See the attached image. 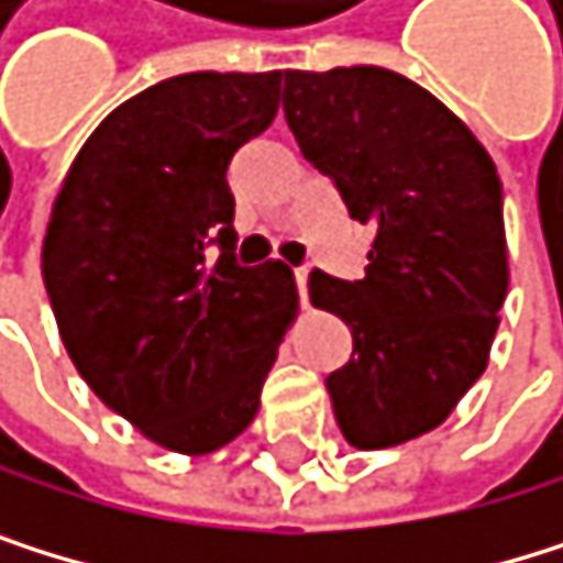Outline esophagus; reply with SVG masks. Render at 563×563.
<instances>
[{
	"mask_svg": "<svg viewBox=\"0 0 563 563\" xmlns=\"http://www.w3.org/2000/svg\"><path fill=\"white\" fill-rule=\"evenodd\" d=\"M295 282H298V295H301V301L308 298V268H298L295 272Z\"/></svg>",
	"mask_w": 563,
	"mask_h": 563,
	"instance_id": "1",
	"label": "esophagus"
}]
</instances>
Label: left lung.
Wrapping results in <instances>:
<instances>
[{"instance_id": "left-lung-1", "label": "left lung", "mask_w": 563, "mask_h": 563, "mask_svg": "<svg viewBox=\"0 0 563 563\" xmlns=\"http://www.w3.org/2000/svg\"><path fill=\"white\" fill-rule=\"evenodd\" d=\"M285 120L305 161L376 231L365 278H308L352 332L325 386L342 437L386 450L437 430L487 369L507 298L504 187L470 126L383 66L285 69Z\"/></svg>"}]
</instances>
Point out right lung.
Wrapping results in <instances>:
<instances>
[{
    "instance_id": "1",
    "label": "right lung",
    "mask_w": 563,
    "mask_h": 563,
    "mask_svg": "<svg viewBox=\"0 0 563 563\" xmlns=\"http://www.w3.org/2000/svg\"><path fill=\"white\" fill-rule=\"evenodd\" d=\"M278 93L282 69L147 87L90 133L49 214L43 282L73 365L174 453H214L251 427L298 316L282 262L241 268L231 255L224 174L272 126Z\"/></svg>"
}]
</instances>
